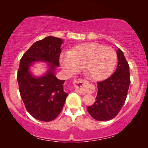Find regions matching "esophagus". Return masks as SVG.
<instances>
[{
	"instance_id": "1",
	"label": "esophagus",
	"mask_w": 148,
	"mask_h": 148,
	"mask_svg": "<svg viewBox=\"0 0 148 148\" xmlns=\"http://www.w3.org/2000/svg\"><path fill=\"white\" fill-rule=\"evenodd\" d=\"M74 86L75 87V91L79 95L86 94V92H88L87 89L88 81L83 79H76L74 81Z\"/></svg>"
}]
</instances>
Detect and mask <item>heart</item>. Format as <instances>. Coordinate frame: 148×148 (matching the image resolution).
<instances>
[{
    "label": "heart",
    "mask_w": 148,
    "mask_h": 148,
    "mask_svg": "<svg viewBox=\"0 0 148 148\" xmlns=\"http://www.w3.org/2000/svg\"><path fill=\"white\" fill-rule=\"evenodd\" d=\"M118 61L116 51L113 48L99 43H84L60 56L61 66L65 72L72 73L83 65L90 79L101 80L109 75Z\"/></svg>",
    "instance_id": "heart-1"
}]
</instances>
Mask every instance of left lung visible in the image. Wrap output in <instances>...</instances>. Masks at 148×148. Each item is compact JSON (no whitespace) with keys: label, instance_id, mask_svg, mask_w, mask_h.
Instances as JSON below:
<instances>
[{"label":"left lung","instance_id":"1","mask_svg":"<svg viewBox=\"0 0 148 148\" xmlns=\"http://www.w3.org/2000/svg\"><path fill=\"white\" fill-rule=\"evenodd\" d=\"M118 63L115 72L108 79L97 82L95 101L87 106L89 114L99 121L115 118L124 105L130 84V66L120 49L117 51Z\"/></svg>","mask_w":148,"mask_h":148}]
</instances>
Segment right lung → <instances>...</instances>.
<instances>
[{"label":"right lung","instance_id":"1","mask_svg":"<svg viewBox=\"0 0 148 148\" xmlns=\"http://www.w3.org/2000/svg\"><path fill=\"white\" fill-rule=\"evenodd\" d=\"M62 44L60 38L47 37L35 42L20 60L17 72L20 95L28 113L40 121L56 118L69 95L63 89L65 80L58 79L54 75L56 66H59ZM36 61H45L50 66L42 77H34L29 71L30 64Z\"/></svg>","mask_w":148,"mask_h":148}]
</instances>
